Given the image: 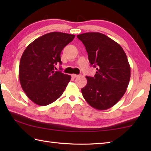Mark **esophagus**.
Masks as SVG:
<instances>
[{
  "label": "esophagus",
  "instance_id": "obj_1",
  "mask_svg": "<svg viewBox=\"0 0 151 151\" xmlns=\"http://www.w3.org/2000/svg\"><path fill=\"white\" fill-rule=\"evenodd\" d=\"M79 75H75V74H73L72 75V77H73V78H76V77H78Z\"/></svg>",
  "mask_w": 151,
  "mask_h": 151
}]
</instances>
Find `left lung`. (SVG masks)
<instances>
[{"label":"left lung","instance_id":"obj_1","mask_svg":"<svg viewBox=\"0 0 151 151\" xmlns=\"http://www.w3.org/2000/svg\"><path fill=\"white\" fill-rule=\"evenodd\" d=\"M85 45L91 65L96 67L94 77L86 76L81 89L84 99L97 110H106L121 100L131 78V67L121 45L100 32L77 35Z\"/></svg>","mask_w":151,"mask_h":151}]
</instances>
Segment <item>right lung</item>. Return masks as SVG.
<instances>
[{"instance_id":"1","label":"right lung","mask_w":151,"mask_h":151,"mask_svg":"<svg viewBox=\"0 0 151 151\" xmlns=\"http://www.w3.org/2000/svg\"><path fill=\"white\" fill-rule=\"evenodd\" d=\"M75 36L52 32L37 38L24 50L20 60L19 80L22 90L33 103L46 106L62 95L71 76L55 71L60 65L61 51Z\"/></svg>"}]
</instances>
